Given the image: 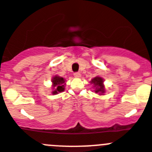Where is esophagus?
Returning <instances> with one entry per match:
<instances>
[{
	"label": "esophagus",
	"instance_id": "34e87169",
	"mask_svg": "<svg viewBox=\"0 0 152 152\" xmlns=\"http://www.w3.org/2000/svg\"><path fill=\"white\" fill-rule=\"evenodd\" d=\"M74 76L75 77H80V76H81V74H80V73H79V72H76V73H74Z\"/></svg>",
	"mask_w": 152,
	"mask_h": 152
}]
</instances>
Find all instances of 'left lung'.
Masks as SVG:
<instances>
[{"instance_id":"8db88e82","label":"left lung","mask_w":152,"mask_h":152,"mask_svg":"<svg viewBox=\"0 0 152 152\" xmlns=\"http://www.w3.org/2000/svg\"><path fill=\"white\" fill-rule=\"evenodd\" d=\"M104 80L102 78L96 76L93 79H91V83L94 84L95 87H96L95 91V93H104V87L103 86Z\"/></svg>"}]
</instances>
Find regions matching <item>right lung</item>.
<instances>
[{"mask_svg": "<svg viewBox=\"0 0 152 152\" xmlns=\"http://www.w3.org/2000/svg\"><path fill=\"white\" fill-rule=\"evenodd\" d=\"M53 83V94H57L58 92H61L64 90L65 86V80L63 77L55 76L52 79Z\"/></svg>", "mask_w": 152, "mask_h": 152, "instance_id": "right-lung-1", "label": "right lung"}]
</instances>
